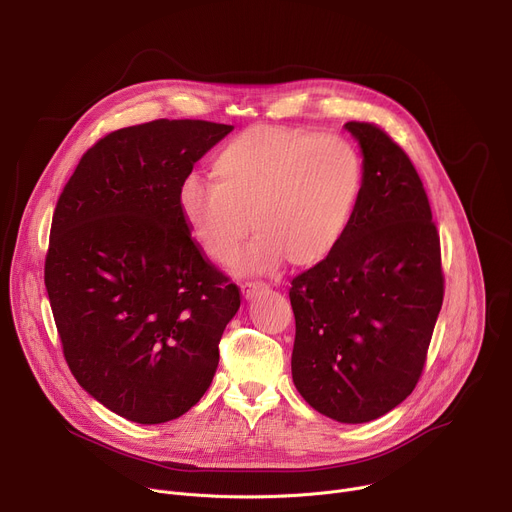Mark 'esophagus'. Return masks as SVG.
<instances>
[{
	"mask_svg": "<svg viewBox=\"0 0 512 512\" xmlns=\"http://www.w3.org/2000/svg\"><path fill=\"white\" fill-rule=\"evenodd\" d=\"M263 288H265V284H261V282H247V284H243V296L245 298H255L257 292L263 290Z\"/></svg>",
	"mask_w": 512,
	"mask_h": 512,
	"instance_id": "1",
	"label": "esophagus"
}]
</instances>
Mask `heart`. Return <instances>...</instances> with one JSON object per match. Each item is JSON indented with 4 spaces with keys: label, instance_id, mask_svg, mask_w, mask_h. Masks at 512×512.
Listing matches in <instances>:
<instances>
[{
    "label": "heart",
    "instance_id": "1",
    "mask_svg": "<svg viewBox=\"0 0 512 512\" xmlns=\"http://www.w3.org/2000/svg\"><path fill=\"white\" fill-rule=\"evenodd\" d=\"M212 168L216 181L183 179L179 210L214 261L253 228V243L232 259L243 274L269 271L282 259L298 267L327 259L344 241L364 189L360 150L339 135L304 129L249 127L218 150Z\"/></svg>",
    "mask_w": 512,
    "mask_h": 512
}]
</instances>
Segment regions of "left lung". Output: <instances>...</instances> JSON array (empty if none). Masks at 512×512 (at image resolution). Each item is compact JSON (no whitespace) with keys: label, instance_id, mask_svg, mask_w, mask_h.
I'll list each match as a JSON object with an SVG mask.
<instances>
[{"label":"left lung","instance_id":"8db88e82","mask_svg":"<svg viewBox=\"0 0 512 512\" xmlns=\"http://www.w3.org/2000/svg\"><path fill=\"white\" fill-rule=\"evenodd\" d=\"M346 129L364 156V189L339 247L290 288L292 379L331 420H377L410 395L445 296L440 238L410 156L374 123Z\"/></svg>","mask_w":512,"mask_h":512}]
</instances>
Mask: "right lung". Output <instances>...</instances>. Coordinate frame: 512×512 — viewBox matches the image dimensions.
I'll use <instances>...</instances> for the list:
<instances>
[{"label":"right lung","mask_w":512,"mask_h":512,"mask_svg":"<svg viewBox=\"0 0 512 512\" xmlns=\"http://www.w3.org/2000/svg\"><path fill=\"white\" fill-rule=\"evenodd\" d=\"M230 131L199 119L117 129L80 158L57 199L45 286L63 356L82 389L131 422L191 410L241 306L179 210L183 179Z\"/></svg>","instance_id":"obj_1"}]
</instances>
